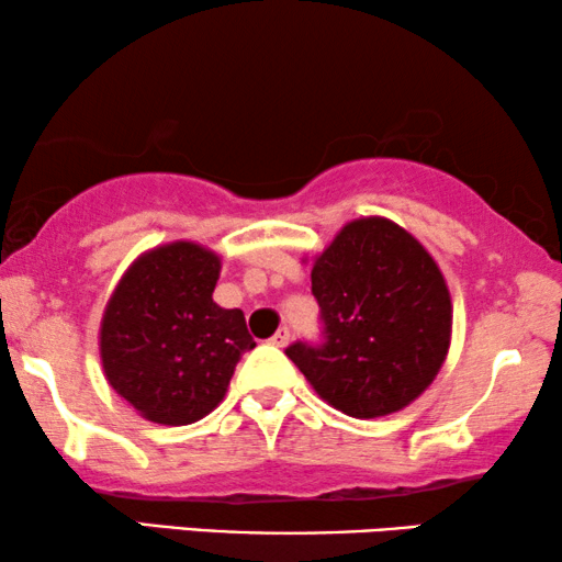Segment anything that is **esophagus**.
I'll return each instance as SVG.
<instances>
[{
	"label": "esophagus",
	"instance_id": "34e87169",
	"mask_svg": "<svg viewBox=\"0 0 562 562\" xmlns=\"http://www.w3.org/2000/svg\"><path fill=\"white\" fill-rule=\"evenodd\" d=\"M286 342H289V327H279V333L271 337V345H276V348H283Z\"/></svg>",
	"mask_w": 562,
	"mask_h": 562
}]
</instances>
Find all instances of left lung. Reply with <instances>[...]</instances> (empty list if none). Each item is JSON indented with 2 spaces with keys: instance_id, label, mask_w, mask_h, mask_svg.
I'll list each match as a JSON object with an SVG mask.
<instances>
[{
  "instance_id": "obj_1",
  "label": "left lung",
  "mask_w": 562,
  "mask_h": 562,
  "mask_svg": "<svg viewBox=\"0 0 562 562\" xmlns=\"http://www.w3.org/2000/svg\"><path fill=\"white\" fill-rule=\"evenodd\" d=\"M322 342L286 356L314 391L356 419L409 406L450 348V291L419 240L383 217L352 220L312 268Z\"/></svg>"
}]
</instances>
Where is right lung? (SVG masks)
Listing matches in <instances>:
<instances>
[{
  "instance_id": "1",
  "label": "right lung",
  "mask_w": 562,
  "mask_h": 562,
  "mask_svg": "<svg viewBox=\"0 0 562 562\" xmlns=\"http://www.w3.org/2000/svg\"><path fill=\"white\" fill-rule=\"evenodd\" d=\"M217 279V252L179 240L143 252L106 302L104 375L145 419L179 427L206 417L256 348L243 312L214 304Z\"/></svg>"
}]
</instances>
